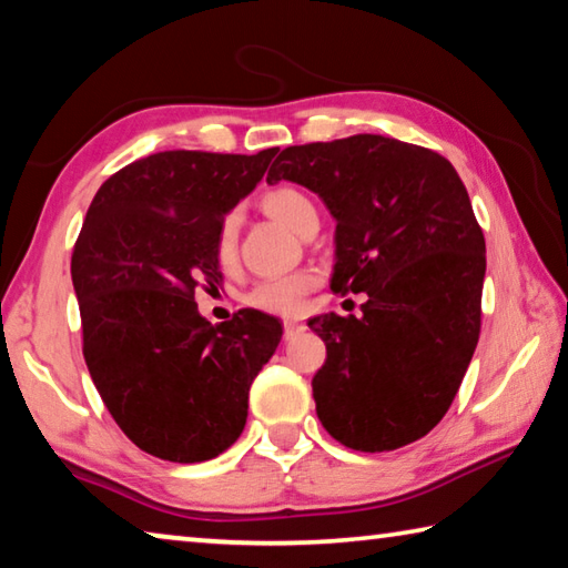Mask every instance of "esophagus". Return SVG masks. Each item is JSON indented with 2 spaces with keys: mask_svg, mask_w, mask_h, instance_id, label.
<instances>
[{
  "mask_svg": "<svg viewBox=\"0 0 568 568\" xmlns=\"http://www.w3.org/2000/svg\"><path fill=\"white\" fill-rule=\"evenodd\" d=\"M305 331V325L303 323H297V321H285L283 323V335H285V341H293L295 335H301Z\"/></svg>",
  "mask_w": 568,
  "mask_h": 568,
  "instance_id": "obj_1",
  "label": "esophagus"
}]
</instances>
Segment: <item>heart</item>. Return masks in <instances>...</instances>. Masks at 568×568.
I'll return each mask as SVG.
<instances>
[{
	"instance_id": "heart-1",
	"label": "heart",
	"mask_w": 568,
	"mask_h": 568,
	"mask_svg": "<svg viewBox=\"0 0 568 568\" xmlns=\"http://www.w3.org/2000/svg\"><path fill=\"white\" fill-rule=\"evenodd\" d=\"M261 207L277 223H283L287 230L297 235H305L313 225H318V210L311 197L291 185H277L263 192ZM237 233L240 217L237 213H227L220 220L217 237H215V255L223 267L235 265L237 261ZM315 287L313 273H295L285 277H273V281L257 283L247 293V303L257 311L273 315H297L303 311L305 295Z\"/></svg>"
}]
</instances>
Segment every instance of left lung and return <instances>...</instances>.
Wrapping results in <instances>:
<instances>
[{"mask_svg":"<svg viewBox=\"0 0 568 568\" xmlns=\"http://www.w3.org/2000/svg\"><path fill=\"white\" fill-rule=\"evenodd\" d=\"M277 180L338 223L331 291L368 295L361 318L307 321L328 351L313 378L323 428L365 454L413 444L446 416L480 333L486 240L464 182L438 152L383 134L285 148Z\"/></svg>","mask_w":568,"mask_h":568,"instance_id":"obj_1","label":"left lung"}]
</instances>
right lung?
I'll return each instance as SVG.
<instances>
[{"mask_svg": "<svg viewBox=\"0 0 568 568\" xmlns=\"http://www.w3.org/2000/svg\"><path fill=\"white\" fill-rule=\"evenodd\" d=\"M257 155L168 150L102 182L72 253L82 353L94 388L134 446L200 464L243 434L247 393L283 325L253 307L207 323L195 291L223 283L220 220L263 180Z\"/></svg>", "mask_w": 568, "mask_h": 568, "instance_id": "right-lung-1", "label": "right lung"}]
</instances>
